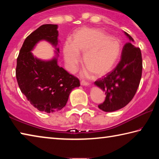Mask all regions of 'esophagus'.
Here are the masks:
<instances>
[{
  "mask_svg": "<svg viewBox=\"0 0 159 159\" xmlns=\"http://www.w3.org/2000/svg\"><path fill=\"white\" fill-rule=\"evenodd\" d=\"M80 85H83V86H88V85H90V83L88 82H85V81H84V80H82V81L80 82Z\"/></svg>",
  "mask_w": 159,
  "mask_h": 159,
  "instance_id": "34e87169",
  "label": "esophagus"
}]
</instances>
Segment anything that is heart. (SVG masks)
I'll list each match as a JSON object with an SVG mask.
<instances>
[{
  "mask_svg": "<svg viewBox=\"0 0 159 159\" xmlns=\"http://www.w3.org/2000/svg\"><path fill=\"white\" fill-rule=\"evenodd\" d=\"M84 54L83 63L95 76L111 71L121 52V44L115 37L99 29L83 27L74 34L72 42L66 41L64 57L73 71L80 61L79 53Z\"/></svg>",
  "mask_w": 159,
  "mask_h": 159,
  "instance_id": "1",
  "label": "heart"
}]
</instances>
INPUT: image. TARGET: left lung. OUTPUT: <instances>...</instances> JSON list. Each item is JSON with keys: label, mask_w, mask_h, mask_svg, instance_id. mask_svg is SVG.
<instances>
[{"label": "left lung", "mask_w": 159, "mask_h": 159, "mask_svg": "<svg viewBox=\"0 0 159 159\" xmlns=\"http://www.w3.org/2000/svg\"><path fill=\"white\" fill-rule=\"evenodd\" d=\"M124 34L130 42L123 46L120 62L106 77L95 82L105 93V100L98 107L106 112L116 111L127 105L135 95L141 80V50L133 45V38L126 32Z\"/></svg>", "instance_id": "obj_1"}]
</instances>
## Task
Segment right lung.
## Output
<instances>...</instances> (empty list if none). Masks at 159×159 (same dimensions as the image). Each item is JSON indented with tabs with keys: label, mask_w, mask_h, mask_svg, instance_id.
<instances>
[{
	"label": "right lung",
	"mask_w": 159,
	"mask_h": 159,
	"mask_svg": "<svg viewBox=\"0 0 159 159\" xmlns=\"http://www.w3.org/2000/svg\"><path fill=\"white\" fill-rule=\"evenodd\" d=\"M57 28V25H43L32 32L17 59L16 78L21 92L35 108L46 113L64 108L71 90L80 86L79 79L58 66ZM41 40H46L56 48V56L50 61H42L31 52Z\"/></svg>",
	"instance_id": "1"
}]
</instances>
